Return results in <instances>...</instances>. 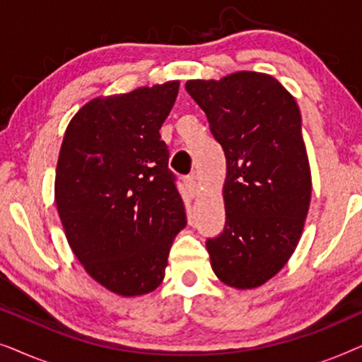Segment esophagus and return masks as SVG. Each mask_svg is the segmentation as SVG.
<instances>
[{"mask_svg": "<svg viewBox=\"0 0 362 362\" xmlns=\"http://www.w3.org/2000/svg\"><path fill=\"white\" fill-rule=\"evenodd\" d=\"M185 186H186V191L189 197H196L199 194V185H197V180L194 176H187L185 180Z\"/></svg>", "mask_w": 362, "mask_h": 362, "instance_id": "34e87169", "label": "esophagus"}]
</instances>
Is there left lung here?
Masks as SVG:
<instances>
[{
  "mask_svg": "<svg viewBox=\"0 0 362 362\" xmlns=\"http://www.w3.org/2000/svg\"><path fill=\"white\" fill-rule=\"evenodd\" d=\"M224 150L226 226L206 240L211 267L234 288H255L284 269L308 214L311 173L301 113L267 74L187 81Z\"/></svg>",
  "mask_w": 362,
  "mask_h": 362,
  "instance_id": "obj_1",
  "label": "left lung"
}]
</instances>
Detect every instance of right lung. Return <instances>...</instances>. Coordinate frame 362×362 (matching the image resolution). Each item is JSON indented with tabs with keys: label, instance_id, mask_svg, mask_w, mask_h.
<instances>
[{
	"label": "right lung",
	"instance_id": "add662e5",
	"mask_svg": "<svg viewBox=\"0 0 362 362\" xmlns=\"http://www.w3.org/2000/svg\"><path fill=\"white\" fill-rule=\"evenodd\" d=\"M180 90L173 81L98 97L69 123L56 204L69 245L113 293H150L165 279L186 211L160 128Z\"/></svg>",
	"mask_w": 362,
	"mask_h": 362
}]
</instances>
